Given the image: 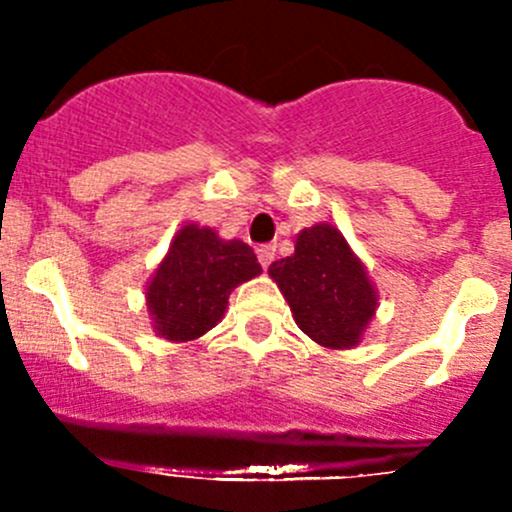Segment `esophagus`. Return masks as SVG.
<instances>
[{"instance_id": "34e87169", "label": "esophagus", "mask_w": 512, "mask_h": 512, "mask_svg": "<svg viewBox=\"0 0 512 512\" xmlns=\"http://www.w3.org/2000/svg\"><path fill=\"white\" fill-rule=\"evenodd\" d=\"M257 260H260L262 270H267V267H270V262L275 260V245H260V247H257Z\"/></svg>"}]
</instances>
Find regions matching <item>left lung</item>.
<instances>
[{
	"label": "left lung",
	"mask_w": 512,
	"mask_h": 512,
	"mask_svg": "<svg viewBox=\"0 0 512 512\" xmlns=\"http://www.w3.org/2000/svg\"><path fill=\"white\" fill-rule=\"evenodd\" d=\"M294 322L329 349H349L361 339L376 309V292L364 265L332 225L302 230L294 255L270 265Z\"/></svg>",
	"instance_id": "8db88e82"
}]
</instances>
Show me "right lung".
Returning <instances> with one entry per match:
<instances>
[{
    "instance_id": "right-lung-1",
    "label": "right lung",
    "mask_w": 512,
    "mask_h": 512,
    "mask_svg": "<svg viewBox=\"0 0 512 512\" xmlns=\"http://www.w3.org/2000/svg\"><path fill=\"white\" fill-rule=\"evenodd\" d=\"M262 272L242 240H220L213 230L185 225L148 285L153 329L170 342H190L223 319L227 297Z\"/></svg>"
}]
</instances>
